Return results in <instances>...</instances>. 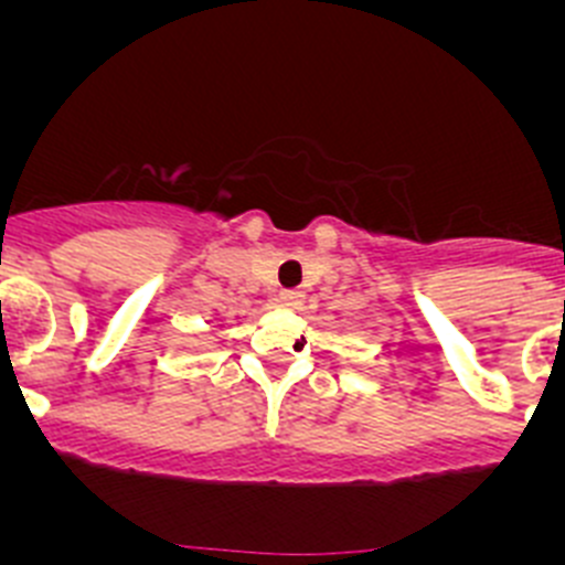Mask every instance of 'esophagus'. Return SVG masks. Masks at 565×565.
Wrapping results in <instances>:
<instances>
[{"instance_id": "esophagus-1", "label": "esophagus", "mask_w": 565, "mask_h": 565, "mask_svg": "<svg viewBox=\"0 0 565 565\" xmlns=\"http://www.w3.org/2000/svg\"><path fill=\"white\" fill-rule=\"evenodd\" d=\"M278 301H281V307L298 309L303 303V292H298V289H284V292L278 295Z\"/></svg>"}]
</instances>
